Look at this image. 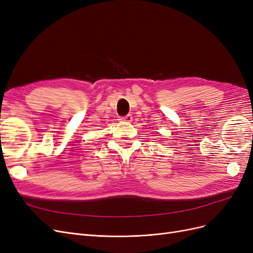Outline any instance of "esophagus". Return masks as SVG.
<instances>
[{
	"instance_id": "1",
	"label": "esophagus",
	"mask_w": 253,
	"mask_h": 253,
	"mask_svg": "<svg viewBox=\"0 0 253 253\" xmlns=\"http://www.w3.org/2000/svg\"><path fill=\"white\" fill-rule=\"evenodd\" d=\"M132 119H133V117H132L129 114L126 115V116H124V117H120V118H119V120H121V121H126V122H131Z\"/></svg>"
}]
</instances>
